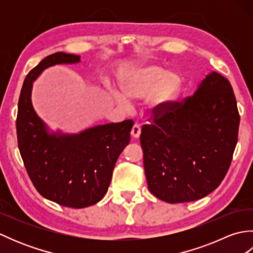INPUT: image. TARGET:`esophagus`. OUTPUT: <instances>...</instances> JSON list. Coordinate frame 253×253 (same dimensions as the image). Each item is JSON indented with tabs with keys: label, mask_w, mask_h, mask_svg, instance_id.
<instances>
[{
	"label": "esophagus",
	"mask_w": 253,
	"mask_h": 253,
	"mask_svg": "<svg viewBox=\"0 0 253 253\" xmlns=\"http://www.w3.org/2000/svg\"><path fill=\"white\" fill-rule=\"evenodd\" d=\"M140 132H141V127L139 124H135V125L132 126V129H131V136L132 138L138 139L139 136H140Z\"/></svg>",
	"instance_id": "obj_1"
}]
</instances>
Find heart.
<instances>
[{"label": "heart", "mask_w": 253, "mask_h": 253, "mask_svg": "<svg viewBox=\"0 0 253 253\" xmlns=\"http://www.w3.org/2000/svg\"><path fill=\"white\" fill-rule=\"evenodd\" d=\"M118 85L123 95L129 100H140L150 95L149 110L157 114L169 110L179 99L184 78L178 72L149 64L123 71ZM113 96L118 104L127 106L126 99L120 93L113 92Z\"/></svg>", "instance_id": "b5f03b06"}]
</instances>
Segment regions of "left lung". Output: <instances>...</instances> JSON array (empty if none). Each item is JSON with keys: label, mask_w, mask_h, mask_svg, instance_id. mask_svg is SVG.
<instances>
[{"label": "left lung", "mask_w": 253, "mask_h": 253, "mask_svg": "<svg viewBox=\"0 0 253 253\" xmlns=\"http://www.w3.org/2000/svg\"><path fill=\"white\" fill-rule=\"evenodd\" d=\"M239 121L232 84L216 72L191 96L154 116L140 135L150 192L181 203L215 190L233 160Z\"/></svg>", "instance_id": "left-lung-1"}]
</instances>
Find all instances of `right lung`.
<instances>
[{"mask_svg": "<svg viewBox=\"0 0 253 253\" xmlns=\"http://www.w3.org/2000/svg\"><path fill=\"white\" fill-rule=\"evenodd\" d=\"M80 56L57 52L43 58L26 76L16 120L18 148L37 191L60 206L82 209L104 197L116 161L130 141L133 122L111 123L79 133H50L31 103L32 83L45 68L75 64Z\"/></svg>", "mask_w": 253, "mask_h": 253, "instance_id": "right-lung-1", "label": "right lung"}]
</instances>
